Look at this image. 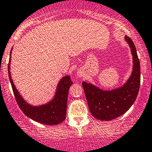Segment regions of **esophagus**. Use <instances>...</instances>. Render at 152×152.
<instances>
[{
  "label": "esophagus",
  "mask_w": 152,
  "mask_h": 152,
  "mask_svg": "<svg viewBox=\"0 0 152 152\" xmlns=\"http://www.w3.org/2000/svg\"><path fill=\"white\" fill-rule=\"evenodd\" d=\"M77 76L79 78H82L84 76V73L81 70H79V71H77Z\"/></svg>",
  "instance_id": "1"
}]
</instances>
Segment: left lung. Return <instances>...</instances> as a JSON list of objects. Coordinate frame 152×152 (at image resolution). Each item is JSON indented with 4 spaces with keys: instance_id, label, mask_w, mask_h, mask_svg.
Masks as SVG:
<instances>
[{
    "instance_id": "8db88e82",
    "label": "left lung",
    "mask_w": 152,
    "mask_h": 152,
    "mask_svg": "<svg viewBox=\"0 0 152 152\" xmlns=\"http://www.w3.org/2000/svg\"><path fill=\"white\" fill-rule=\"evenodd\" d=\"M125 39L133 56V70L127 81L112 90H103L90 83L82 82L90 113L100 121H111L126 113L134 103L139 91L141 71L137 52L131 38L126 36Z\"/></svg>"
}]
</instances>
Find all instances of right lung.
Listing matches in <instances>:
<instances>
[{"instance_id": "obj_1", "label": "right lung", "mask_w": 152, "mask_h": 152, "mask_svg": "<svg viewBox=\"0 0 152 152\" xmlns=\"http://www.w3.org/2000/svg\"><path fill=\"white\" fill-rule=\"evenodd\" d=\"M11 50L10 53L9 63H8V76H9L10 82L12 86L15 98L20 109L28 118H31L36 122L50 125V126L58 125L62 123L66 119L68 90H69L70 86L73 84L70 76H63L62 79L60 80L54 96L50 101L45 104L38 106L30 104L24 99L22 96L20 94L11 79V72H10Z\"/></svg>"}]
</instances>
